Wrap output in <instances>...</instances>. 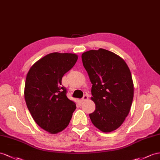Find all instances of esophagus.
I'll use <instances>...</instances> for the list:
<instances>
[{
	"label": "esophagus",
	"instance_id": "1",
	"mask_svg": "<svg viewBox=\"0 0 160 160\" xmlns=\"http://www.w3.org/2000/svg\"><path fill=\"white\" fill-rule=\"evenodd\" d=\"M88 99V96L87 95H84V97H82V99L81 100H80V102L82 103V102H83V101H86V100H87Z\"/></svg>",
	"mask_w": 160,
	"mask_h": 160
}]
</instances>
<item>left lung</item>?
I'll return each instance as SVG.
<instances>
[{"mask_svg": "<svg viewBox=\"0 0 160 160\" xmlns=\"http://www.w3.org/2000/svg\"><path fill=\"white\" fill-rule=\"evenodd\" d=\"M82 60L92 84L91 99L95 104L90 118L102 132H112L122 124L132 103L130 69L122 57L103 48L83 52Z\"/></svg>", "mask_w": 160, "mask_h": 160, "instance_id": "8db88e82", "label": "left lung"}]
</instances>
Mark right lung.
Listing matches in <instances>:
<instances>
[{
  "label": "right lung",
  "mask_w": 160,
  "mask_h": 160,
  "mask_svg": "<svg viewBox=\"0 0 160 160\" xmlns=\"http://www.w3.org/2000/svg\"><path fill=\"white\" fill-rule=\"evenodd\" d=\"M77 60L78 55L73 53L52 52L36 61L27 73L24 88L27 107L36 124L51 134L66 128L76 108L61 87V80Z\"/></svg>",
  "instance_id": "1"
}]
</instances>
